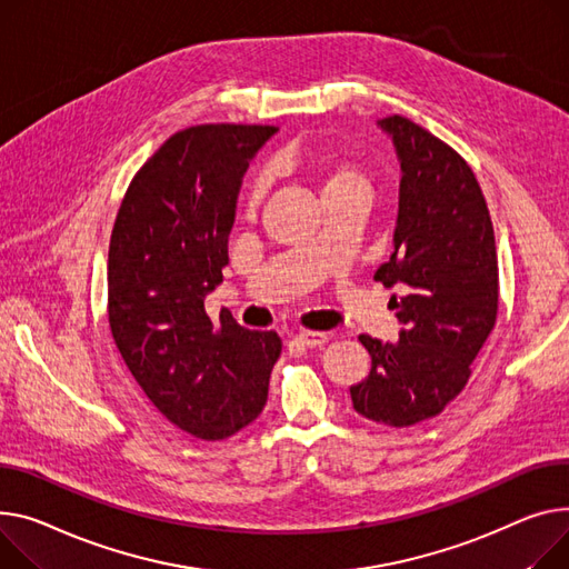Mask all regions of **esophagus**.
Wrapping results in <instances>:
<instances>
[{
  "label": "esophagus",
  "mask_w": 569,
  "mask_h": 569,
  "mask_svg": "<svg viewBox=\"0 0 569 569\" xmlns=\"http://www.w3.org/2000/svg\"><path fill=\"white\" fill-rule=\"evenodd\" d=\"M329 340V336L325 331H301L292 338V343L301 346V348H322Z\"/></svg>",
  "instance_id": "obj_1"
}]
</instances>
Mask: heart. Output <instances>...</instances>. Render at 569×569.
I'll use <instances>...</instances> for the list:
<instances>
[{
  "label": "heart",
  "mask_w": 569,
  "mask_h": 569,
  "mask_svg": "<svg viewBox=\"0 0 569 569\" xmlns=\"http://www.w3.org/2000/svg\"><path fill=\"white\" fill-rule=\"evenodd\" d=\"M343 182H363L361 173L357 171V167H352L350 162H338L333 164L329 171H327V184L325 187H331V184H343ZM264 187H268V176L264 173H258L253 178V182L249 184V192H247V206L253 208L260 197L264 194Z\"/></svg>",
  "instance_id": "heart-1"
}]
</instances>
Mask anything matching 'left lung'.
<instances>
[{"mask_svg":"<svg viewBox=\"0 0 569 569\" xmlns=\"http://www.w3.org/2000/svg\"><path fill=\"white\" fill-rule=\"evenodd\" d=\"M400 160V206L389 262L375 272L405 327L398 343L359 336L370 375L350 389L375 423L409 428L435 419L471 377V363L497 325L499 260L482 189L467 160L413 121H377Z\"/></svg>","mask_w":569,"mask_h":569,"instance_id":"left-lung-1","label":"left lung"}]
</instances>
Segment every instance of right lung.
Instances as JSON below:
<instances>
[{"label":"right lung","instance_id":"add662e5","mask_svg":"<svg viewBox=\"0 0 569 569\" xmlns=\"http://www.w3.org/2000/svg\"><path fill=\"white\" fill-rule=\"evenodd\" d=\"M274 126L206 123L169 137L134 173L109 240L107 316L128 370L182 432L236 435L268 402L277 331L231 313L212 322L206 295L229 264L242 176Z\"/></svg>","mask_w":569,"mask_h":569}]
</instances>
